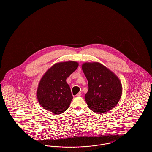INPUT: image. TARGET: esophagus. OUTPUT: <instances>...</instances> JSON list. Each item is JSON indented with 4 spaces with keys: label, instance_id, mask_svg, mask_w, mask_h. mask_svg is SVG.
<instances>
[{
    "label": "esophagus",
    "instance_id": "esophagus-1",
    "mask_svg": "<svg viewBox=\"0 0 152 152\" xmlns=\"http://www.w3.org/2000/svg\"><path fill=\"white\" fill-rule=\"evenodd\" d=\"M76 96H79H79H81V92L78 93L77 94H76Z\"/></svg>",
    "mask_w": 152,
    "mask_h": 152
}]
</instances>
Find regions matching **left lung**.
Listing matches in <instances>:
<instances>
[{
    "label": "left lung",
    "mask_w": 152,
    "mask_h": 152,
    "mask_svg": "<svg viewBox=\"0 0 152 152\" xmlns=\"http://www.w3.org/2000/svg\"><path fill=\"white\" fill-rule=\"evenodd\" d=\"M82 69L88 82L85 99L89 108L99 114L113 108L122 94L119 79L97 62L86 63L82 65Z\"/></svg>",
    "instance_id": "left-lung-1"
}]
</instances>
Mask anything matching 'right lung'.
Segmentation results:
<instances>
[{
	"mask_svg": "<svg viewBox=\"0 0 152 152\" xmlns=\"http://www.w3.org/2000/svg\"><path fill=\"white\" fill-rule=\"evenodd\" d=\"M77 62L56 63L44 75L37 90V97L44 109L54 114H61L68 108L73 99L66 79L78 67Z\"/></svg>",
	"mask_w": 152,
	"mask_h": 152,
	"instance_id": "obj_1",
	"label": "right lung"
}]
</instances>
